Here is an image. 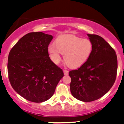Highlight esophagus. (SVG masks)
<instances>
[{
    "label": "esophagus",
    "instance_id": "esophagus-1",
    "mask_svg": "<svg viewBox=\"0 0 124 124\" xmlns=\"http://www.w3.org/2000/svg\"><path fill=\"white\" fill-rule=\"evenodd\" d=\"M63 72H64V75H68V74H69V72H68V71H67V70H64Z\"/></svg>",
    "mask_w": 124,
    "mask_h": 124
}]
</instances>
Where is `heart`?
Listing matches in <instances>:
<instances>
[{"instance_id":"1","label":"heart","mask_w":124,"mask_h":124,"mask_svg":"<svg viewBox=\"0 0 124 124\" xmlns=\"http://www.w3.org/2000/svg\"><path fill=\"white\" fill-rule=\"evenodd\" d=\"M55 43L48 46L50 58L55 64L60 63L62 54H64V61L68 66L78 68L85 63L92 53L93 44L87 38L64 35L58 37Z\"/></svg>"}]
</instances>
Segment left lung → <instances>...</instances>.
<instances>
[{"mask_svg":"<svg viewBox=\"0 0 124 124\" xmlns=\"http://www.w3.org/2000/svg\"><path fill=\"white\" fill-rule=\"evenodd\" d=\"M87 36L93 44L92 53L80 68L69 72L72 96L84 102L105 95L114 85L117 71V58L112 46L98 35Z\"/></svg>","mask_w":124,"mask_h":124,"instance_id":"obj_1","label":"left lung"}]
</instances>
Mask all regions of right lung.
Instances as JSON below:
<instances>
[{
	"label": "right lung",
	"instance_id": "obj_1",
	"mask_svg": "<svg viewBox=\"0 0 124 124\" xmlns=\"http://www.w3.org/2000/svg\"><path fill=\"white\" fill-rule=\"evenodd\" d=\"M53 36L29 32L11 49L8 58V75L16 92L28 101L42 103L53 96L64 76L63 70L50 60L48 46Z\"/></svg>",
	"mask_w": 124,
	"mask_h": 124
}]
</instances>
